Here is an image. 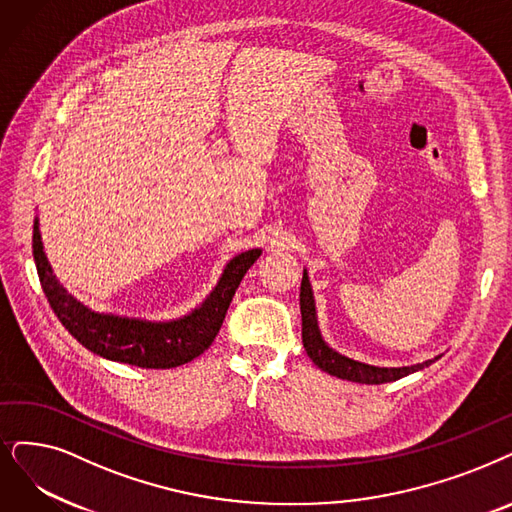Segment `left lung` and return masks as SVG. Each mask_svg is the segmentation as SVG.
<instances>
[{"mask_svg":"<svg viewBox=\"0 0 512 512\" xmlns=\"http://www.w3.org/2000/svg\"><path fill=\"white\" fill-rule=\"evenodd\" d=\"M300 313H302V344L306 349V355H309L313 363L319 365L323 372L338 376L342 380L361 382V384H384V382L399 380L407 374H414L418 370H424L426 365L435 363V359H431V361L407 365V367H374V365L353 361L349 357H342L336 351H332L319 334L317 317H315V300H313L311 283L306 273L302 275V283H300Z\"/></svg>","mask_w":512,"mask_h":512,"instance_id":"left-lung-1","label":"left lung"}]
</instances>
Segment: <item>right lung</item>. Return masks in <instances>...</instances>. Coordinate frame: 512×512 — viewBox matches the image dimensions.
Here are the masks:
<instances>
[{
	"mask_svg": "<svg viewBox=\"0 0 512 512\" xmlns=\"http://www.w3.org/2000/svg\"><path fill=\"white\" fill-rule=\"evenodd\" d=\"M260 250L243 252L224 269L216 290L191 315L170 323H151L100 315L86 309L56 281L44 254L39 222H33V258L42 290L65 330L92 353L147 370H168L199 357L214 342L243 275Z\"/></svg>",
	"mask_w": 512,
	"mask_h": 512,
	"instance_id": "1",
	"label": "right lung"
}]
</instances>
